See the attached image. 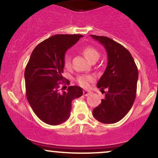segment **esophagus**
Here are the masks:
<instances>
[{
	"instance_id": "1",
	"label": "esophagus",
	"mask_w": 158,
	"mask_h": 158,
	"mask_svg": "<svg viewBox=\"0 0 158 158\" xmlns=\"http://www.w3.org/2000/svg\"><path fill=\"white\" fill-rule=\"evenodd\" d=\"M91 94V91L90 90H83V95L85 96V97H88V95Z\"/></svg>"
}]
</instances>
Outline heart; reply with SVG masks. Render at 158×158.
<instances>
[{
    "mask_svg": "<svg viewBox=\"0 0 158 158\" xmlns=\"http://www.w3.org/2000/svg\"><path fill=\"white\" fill-rule=\"evenodd\" d=\"M83 55L85 56L87 59L90 61H94L99 59V52L94 47L86 46L82 50ZM64 65L67 69L71 68V61L70 57L68 55H65L64 58ZM94 80V77L89 75H81L77 77V81L80 86L83 88H86L89 85V83Z\"/></svg>",
    "mask_w": 158,
    "mask_h": 158,
    "instance_id": "obj_1",
    "label": "heart"
}]
</instances>
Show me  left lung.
<instances>
[{
    "label": "left lung",
    "mask_w": 158,
    "mask_h": 158,
    "mask_svg": "<svg viewBox=\"0 0 158 158\" xmlns=\"http://www.w3.org/2000/svg\"><path fill=\"white\" fill-rule=\"evenodd\" d=\"M100 42L108 54V64L97 82L106 97L93 110L96 119L106 124L122 119L133 106L137 93L138 70L133 57L126 48L106 36L90 35Z\"/></svg>",
    "instance_id": "1"
}]
</instances>
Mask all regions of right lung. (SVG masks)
Listing matches in <instances>:
<instances>
[{
    "instance_id": "add662e5",
    "label": "right lung",
    "mask_w": 158,
    "mask_h": 158,
    "mask_svg": "<svg viewBox=\"0 0 158 158\" xmlns=\"http://www.w3.org/2000/svg\"><path fill=\"white\" fill-rule=\"evenodd\" d=\"M82 36L52 35L35 47L27 63L24 72L27 99L36 116L47 124L56 126L65 122L70 117L73 99L83 94L79 86L59 91V85L70 84L62 77L65 52Z\"/></svg>"
}]
</instances>
